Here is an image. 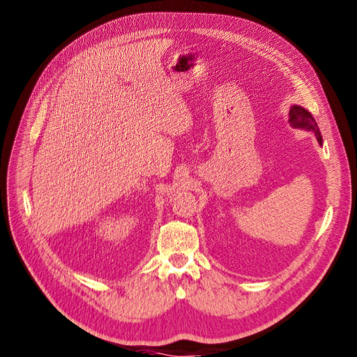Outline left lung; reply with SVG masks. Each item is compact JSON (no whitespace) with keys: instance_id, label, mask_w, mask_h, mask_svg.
I'll return each mask as SVG.
<instances>
[{"instance_id":"left-lung-1","label":"left lung","mask_w":357,"mask_h":357,"mask_svg":"<svg viewBox=\"0 0 357 357\" xmlns=\"http://www.w3.org/2000/svg\"><path fill=\"white\" fill-rule=\"evenodd\" d=\"M288 121L291 123V127L312 131L314 135H316L319 144H323V137H321V134L319 131L316 119L312 118V115L307 109L300 107V105H294V107H291V109H289V119Z\"/></svg>"}]
</instances>
